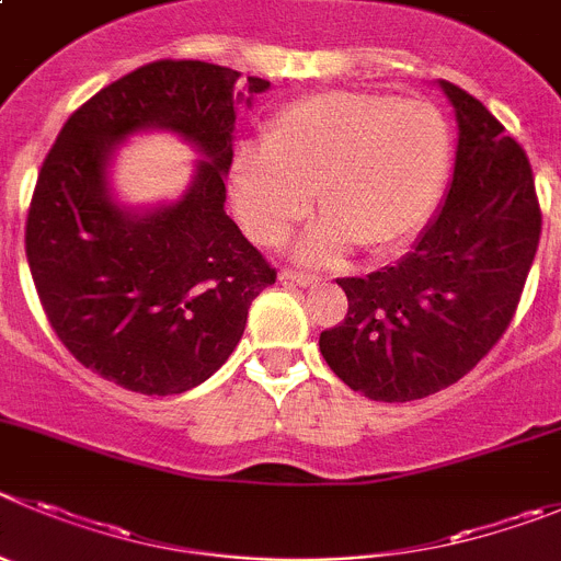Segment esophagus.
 <instances>
[{"label":"esophagus","mask_w":561,"mask_h":561,"mask_svg":"<svg viewBox=\"0 0 561 561\" xmlns=\"http://www.w3.org/2000/svg\"><path fill=\"white\" fill-rule=\"evenodd\" d=\"M280 280H291L297 286H317L320 284V275H311V272H297V270H280Z\"/></svg>","instance_id":"1"}]
</instances>
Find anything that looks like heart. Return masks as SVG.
<instances>
[{"mask_svg":"<svg viewBox=\"0 0 561 561\" xmlns=\"http://www.w3.org/2000/svg\"><path fill=\"white\" fill-rule=\"evenodd\" d=\"M450 172L439 107L375 91H320L289 102L264 127V147H239L230 203L250 239L277 247L317 205L325 217L300 255L328 261L358 244L394 255L425 230Z\"/></svg>","mask_w":561,"mask_h":561,"instance_id":"obj_1","label":"heart"}]
</instances>
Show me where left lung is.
<instances>
[{
	"instance_id": "obj_1",
	"label": "left lung",
	"mask_w": 561,
	"mask_h": 561,
	"mask_svg": "<svg viewBox=\"0 0 561 561\" xmlns=\"http://www.w3.org/2000/svg\"><path fill=\"white\" fill-rule=\"evenodd\" d=\"M439 85L459 122L445 205L398 264L339 277L347 314L320 333L328 367L383 403L448 389L495 347L542 233L526 150L476 96L448 80Z\"/></svg>"
}]
</instances>
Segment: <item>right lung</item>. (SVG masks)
<instances>
[{"mask_svg":"<svg viewBox=\"0 0 561 561\" xmlns=\"http://www.w3.org/2000/svg\"><path fill=\"white\" fill-rule=\"evenodd\" d=\"M239 71L156 60L105 85L66 119L46 152L24 228L44 314L66 351L138 394H180L217 373L275 266L225 214ZM247 94L270 80L247 77ZM250 102V100H247ZM161 126L209 158L178 204L119 209L104 169L115 144Z\"/></svg>","mask_w":561,"mask_h":561,"instance_id":"right-lung-1","label":"right lung"}]
</instances>
